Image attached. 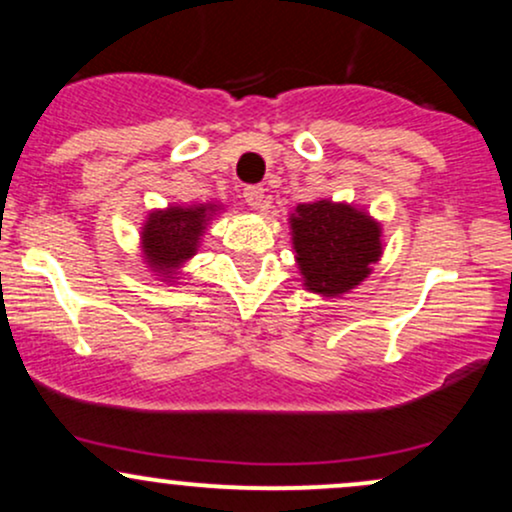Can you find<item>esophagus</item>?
Listing matches in <instances>:
<instances>
[{
	"label": "esophagus",
	"instance_id": "34e87169",
	"mask_svg": "<svg viewBox=\"0 0 512 512\" xmlns=\"http://www.w3.org/2000/svg\"><path fill=\"white\" fill-rule=\"evenodd\" d=\"M243 197H245V202H248L250 209H262V204H264V190H262L260 185L245 187Z\"/></svg>",
	"mask_w": 512,
	"mask_h": 512
}]
</instances>
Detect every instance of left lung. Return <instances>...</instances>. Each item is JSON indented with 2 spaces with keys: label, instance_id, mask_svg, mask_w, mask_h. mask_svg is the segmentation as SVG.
<instances>
[{
  "label": "left lung",
  "instance_id": "1",
  "mask_svg": "<svg viewBox=\"0 0 512 512\" xmlns=\"http://www.w3.org/2000/svg\"><path fill=\"white\" fill-rule=\"evenodd\" d=\"M291 243L303 286L320 296H344L383 257V226L346 202L315 199L289 216Z\"/></svg>",
  "mask_w": 512,
  "mask_h": 512
}]
</instances>
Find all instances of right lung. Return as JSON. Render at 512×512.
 I'll return each instance as SVG.
<instances>
[{
  "instance_id": "obj_1",
  "label": "right lung",
  "mask_w": 512,
  "mask_h": 512,
  "mask_svg": "<svg viewBox=\"0 0 512 512\" xmlns=\"http://www.w3.org/2000/svg\"><path fill=\"white\" fill-rule=\"evenodd\" d=\"M221 211V204H170L154 209L142 226V257L146 267L161 281L173 284L180 269L197 255L209 221Z\"/></svg>"
}]
</instances>
